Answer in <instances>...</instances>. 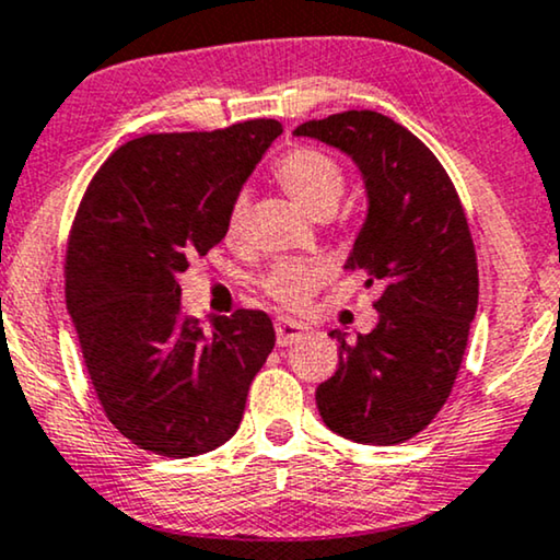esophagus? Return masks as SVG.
<instances>
[{
	"label": "esophagus",
	"mask_w": 560,
	"mask_h": 560,
	"mask_svg": "<svg viewBox=\"0 0 560 560\" xmlns=\"http://www.w3.org/2000/svg\"><path fill=\"white\" fill-rule=\"evenodd\" d=\"M302 336H307V325L304 323L292 320V317H279L276 320V343L279 346H292Z\"/></svg>",
	"instance_id": "1"
}]
</instances>
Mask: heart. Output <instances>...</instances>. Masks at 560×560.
<instances>
[{"label": "heart", "mask_w": 560, "mask_h": 560, "mask_svg": "<svg viewBox=\"0 0 560 560\" xmlns=\"http://www.w3.org/2000/svg\"><path fill=\"white\" fill-rule=\"evenodd\" d=\"M273 178L304 209L323 217L336 209L346 190V170L341 162L320 147L296 144L273 162ZM247 201L240 194L230 201L224 214V240L235 243L243 235ZM328 268L313 260H281L264 276L260 287L281 307L296 310L310 302V296L323 284Z\"/></svg>", "instance_id": "obj_1"}]
</instances>
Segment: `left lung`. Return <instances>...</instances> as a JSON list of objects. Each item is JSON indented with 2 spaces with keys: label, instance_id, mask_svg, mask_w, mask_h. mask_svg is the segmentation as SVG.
<instances>
[{
  "label": "left lung",
  "instance_id": "obj_1",
  "mask_svg": "<svg viewBox=\"0 0 560 560\" xmlns=\"http://www.w3.org/2000/svg\"><path fill=\"white\" fill-rule=\"evenodd\" d=\"M351 154L370 214L351 268L377 287L372 332L338 341V370L317 385L325 427L351 442L400 444L436 419L463 364L478 307V258L457 188L406 126L377 110H343L296 126Z\"/></svg>",
  "mask_w": 560,
  "mask_h": 560
}]
</instances>
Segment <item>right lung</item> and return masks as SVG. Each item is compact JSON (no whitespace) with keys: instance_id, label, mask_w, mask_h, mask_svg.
<instances>
[{"instance_id":"1","label":"right lung","mask_w":560,"mask_h":560,"mask_svg":"<svg viewBox=\"0 0 560 560\" xmlns=\"http://www.w3.org/2000/svg\"><path fill=\"white\" fill-rule=\"evenodd\" d=\"M281 133L273 118L147 133L92 175L67 243V310L97 400L139 450L194 457L235 436L273 351L264 310L211 332L183 313L178 273L224 237V214Z\"/></svg>"}]
</instances>
